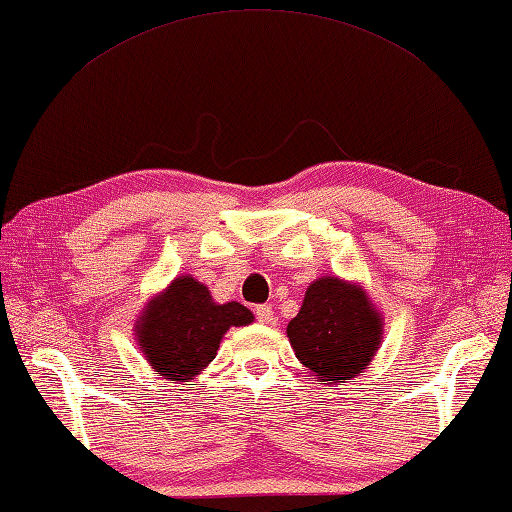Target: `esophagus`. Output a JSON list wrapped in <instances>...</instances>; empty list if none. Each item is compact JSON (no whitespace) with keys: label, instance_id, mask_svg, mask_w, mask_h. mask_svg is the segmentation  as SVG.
Here are the masks:
<instances>
[{"label":"esophagus","instance_id":"34e87169","mask_svg":"<svg viewBox=\"0 0 512 512\" xmlns=\"http://www.w3.org/2000/svg\"><path fill=\"white\" fill-rule=\"evenodd\" d=\"M254 314L258 318V322H263V325H269V322H274V309H271V305H256L254 307Z\"/></svg>","mask_w":512,"mask_h":512}]
</instances>
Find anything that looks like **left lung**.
<instances>
[{
  "instance_id": "obj_1",
  "label": "left lung",
  "mask_w": 512,
  "mask_h": 512,
  "mask_svg": "<svg viewBox=\"0 0 512 512\" xmlns=\"http://www.w3.org/2000/svg\"><path fill=\"white\" fill-rule=\"evenodd\" d=\"M382 320L356 285L325 276L311 283L298 316L287 325L296 358L320 382L356 378L382 340Z\"/></svg>"
}]
</instances>
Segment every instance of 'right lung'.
Returning a JSON list of instances; mask_svg holds the SVG:
<instances>
[{
	"label": "right lung",
	"mask_w": 512,
	"mask_h": 512,
	"mask_svg": "<svg viewBox=\"0 0 512 512\" xmlns=\"http://www.w3.org/2000/svg\"><path fill=\"white\" fill-rule=\"evenodd\" d=\"M252 320V311L241 302L216 305L205 285L181 276L150 302L137 325V336L152 369L181 382L192 380L216 358L229 327L249 325Z\"/></svg>",
	"instance_id": "add662e5"
}]
</instances>
